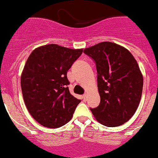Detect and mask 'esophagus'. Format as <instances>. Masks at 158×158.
Wrapping results in <instances>:
<instances>
[{
	"label": "esophagus",
	"instance_id": "esophagus-1",
	"mask_svg": "<svg viewBox=\"0 0 158 158\" xmlns=\"http://www.w3.org/2000/svg\"><path fill=\"white\" fill-rule=\"evenodd\" d=\"M87 99H88V94H85L83 95V100L87 101Z\"/></svg>",
	"mask_w": 158,
	"mask_h": 158
}]
</instances>
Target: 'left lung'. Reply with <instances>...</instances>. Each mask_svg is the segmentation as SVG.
I'll use <instances>...</instances> for the list:
<instances>
[{
    "label": "left lung",
    "instance_id": "left-lung-1",
    "mask_svg": "<svg viewBox=\"0 0 158 158\" xmlns=\"http://www.w3.org/2000/svg\"><path fill=\"white\" fill-rule=\"evenodd\" d=\"M96 64L100 104L91 109L98 123L121 126L131 118L142 96L143 77L131 52L125 47L102 42L85 49Z\"/></svg>",
    "mask_w": 158,
    "mask_h": 158
}]
</instances>
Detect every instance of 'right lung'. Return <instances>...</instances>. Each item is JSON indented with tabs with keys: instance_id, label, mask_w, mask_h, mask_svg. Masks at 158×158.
<instances>
[{
	"instance_id": "add662e5",
	"label": "right lung",
	"mask_w": 158,
	"mask_h": 158,
	"mask_svg": "<svg viewBox=\"0 0 158 158\" xmlns=\"http://www.w3.org/2000/svg\"><path fill=\"white\" fill-rule=\"evenodd\" d=\"M82 52L48 44L35 48L28 56L21 76L22 95L28 112L43 127L65 125L81 102L70 93L67 73Z\"/></svg>"
}]
</instances>
